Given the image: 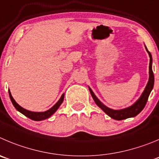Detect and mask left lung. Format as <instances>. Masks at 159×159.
<instances>
[{"mask_svg": "<svg viewBox=\"0 0 159 159\" xmlns=\"http://www.w3.org/2000/svg\"><path fill=\"white\" fill-rule=\"evenodd\" d=\"M145 48H146L147 52H148L150 57L149 79H148V84H147L143 92L142 93L141 96H140V98H139L133 105L121 110L111 109V108H109L108 107H107L106 105L103 104V103L96 97V96L94 94V93H93V90L91 89V88L89 87L90 93H91L92 95V97L93 98V100H94L96 105H97L100 108H101L108 116H110L111 118H113V119L120 121V120H124L129 118H133V117L136 116L138 114H140L142 111V110L144 108L145 105H146L147 103V101H148V97H149L150 93H151V92L153 89L155 78H154L153 70H152V56H151V52L148 51L146 46H145Z\"/></svg>", "mask_w": 159, "mask_h": 159, "instance_id": "8db88e82", "label": "left lung"}]
</instances>
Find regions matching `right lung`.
I'll use <instances>...</instances> for the list:
<instances>
[{"label": "right lung", "instance_id": "obj_1", "mask_svg": "<svg viewBox=\"0 0 159 159\" xmlns=\"http://www.w3.org/2000/svg\"><path fill=\"white\" fill-rule=\"evenodd\" d=\"M8 93H9V96H10V99H11V103H12L13 106L16 107V109L18 111H19L20 113L24 115L25 116L30 118V119L34 120V121H42V120L47 119V118H50V117H51L52 115L56 111H57L58 108L59 107V106H60V105L62 104V103L63 102V99H64V93H63V94L61 96V97H60V99L58 100L57 103H56L52 107L50 108L49 110L44 111V112H34V111H28V110L22 107L21 106H19V105L16 103V100L13 99L10 90H8Z\"/></svg>", "mask_w": 159, "mask_h": 159}]
</instances>
